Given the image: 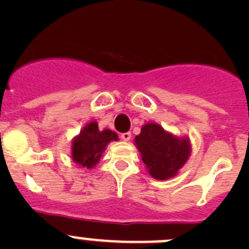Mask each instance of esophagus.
<instances>
[{"label":"esophagus","mask_w":249,"mask_h":249,"mask_svg":"<svg viewBox=\"0 0 249 249\" xmlns=\"http://www.w3.org/2000/svg\"><path fill=\"white\" fill-rule=\"evenodd\" d=\"M120 139L123 141H129L131 139V134L130 132H123V134H120Z\"/></svg>","instance_id":"esophagus-1"}]
</instances>
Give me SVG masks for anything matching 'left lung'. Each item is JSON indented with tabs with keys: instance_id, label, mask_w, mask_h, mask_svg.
<instances>
[{
	"instance_id": "obj_1",
	"label": "left lung",
	"mask_w": 249,
	"mask_h": 249,
	"mask_svg": "<svg viewBox=\"0 0 249 249\" xmlns=\"http://www.w3.org/2000/svg\"><path fill=\"white\" fill-rule=\"evenodd\" d=\"M135 142L148 172L157 179L173 177L190 155L189 140L177 139L153 123L142 127Z\"/></svg>"
}]
</instances>
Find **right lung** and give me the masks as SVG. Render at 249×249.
Instances as JSON below:
<instances>
[{
	"label": "right lung",
	"mask_w": 249,
	"mask_h": 249,
	"mask_svg": "<svg viewBox=\"0 0 249 249\" xmlns=\"http://www.w3.org/2000/svg\"><path fill=\"white\" fill-rule=\"evenodd\" d=\"M118 135L110 130L100 131L97 123L88 124L80 131L72 145V158L77 164L91 169L99 162L102 153L110 141H117Z\"/></svg>",
	"instance_id": "right-lung-1"
}]
</instances>
